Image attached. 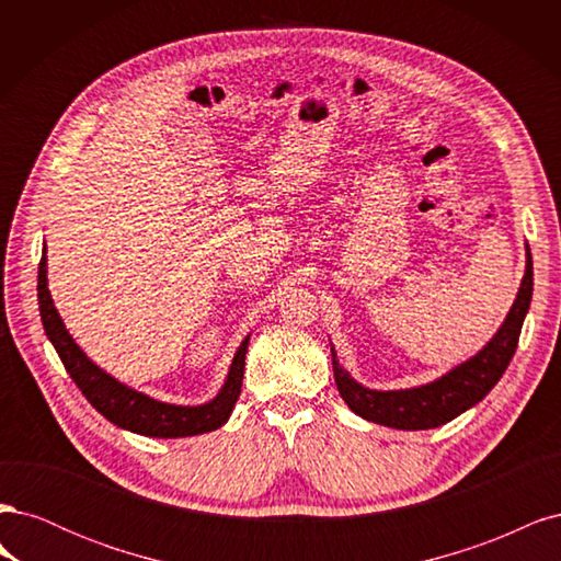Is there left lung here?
I'll return each mask as SVG.
<instances>
[{"instance_id": "8db88e82", "label": "left lung", "mask_w": 561, "mask_h": 561, "mask_svg": "<svg viewBox=\"0 0 561 561\" xmlns=\"http://www.w3.org/2000/svg\"><path fill=\"white\" fill-rule=\"evenodd\" d=\"M531 293L534 264L531 250L526 245V271L517 299L494 339L478 355H472L470 360L454 367L445 377L426 386L404 390H371L348 377V371L339 365L332 348V367L339 396L344 398L355 414L388 428L428 431L443 426V423L470 410L472 404H478L503 377V371L515 355L522 322L531 304Z\"/></svg>"}]
</instances>
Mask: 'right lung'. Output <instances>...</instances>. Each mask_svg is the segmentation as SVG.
<instances>
[{"instance_id": "add662e5", "label": "right lung", "mask_w": 561, "mask_h": 561, "mask_svg": "<svg viewBox=\"0 0 561 561\" xmlns=\"http://www.w3.org/2000/svg\"><path fill=\"white\" fill-rule=\"evenodd\" d=\"M37 280L39 313L46 336L58 351L67 375L75 379V383L79 386L81 393L87 396V400L107 421H112L114 426L147 437H190L225 426L236 400L241 396L250 334L243 339V344L233 355L222 390H219L210 402L196 407L159 402L110 377L107 371H103L93 360H89V355L75 344V339L65 330V322L60 320L54 307V299H50L48 293L46 254L39 262Z\"/></svg>"}]
</instances>
